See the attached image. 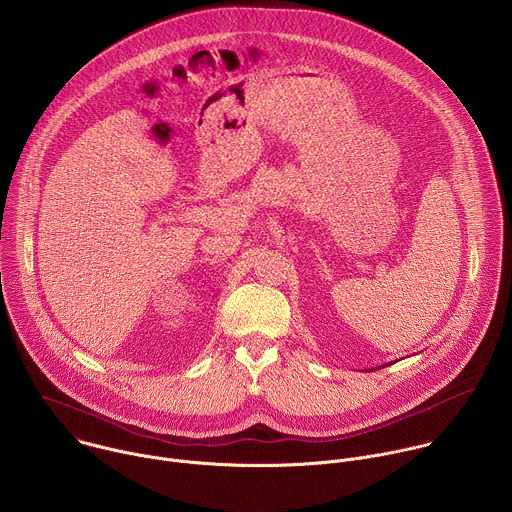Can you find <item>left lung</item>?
Returning <instances> with one entry per match:
<instances>
[{
  "mask_svg": "<svg viewBox=\"0 0 512 512\" xmlns=\"http://www.w3.org/2000/svg\"><path fill=\"white\" fill-rule=\"evenodd\" d=\"M386 366H388V364H386ZM382 368H384V364H382Z\"/></svg>",
  "mask_w": 512,
  "mask_h": 512,
  "instance_id": "obj_1",
  "label": "left lung"
}]
</instances>
